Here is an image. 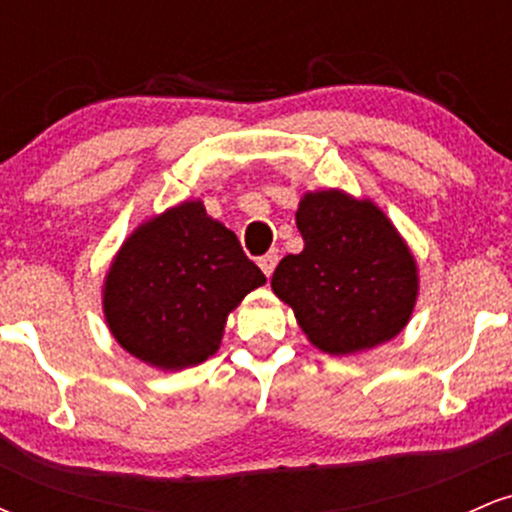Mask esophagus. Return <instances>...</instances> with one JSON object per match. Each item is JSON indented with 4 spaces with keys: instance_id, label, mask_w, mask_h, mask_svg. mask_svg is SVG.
Returning <instances> with one entry per match:
<instances>
[{
    "instance_id": "obj_1",
    "label": "esophagus",
    "mask_w": 512,
    "mask_h": 512,
    "mask_svg": "<svg viewBox=\"0 0 512 512\" xmlns=\"http://www.w3.org/2000/svg\"><path fill=\"white\" fill-rule=\"evenodd\" d=\"M276 262H279V252H276V250H269L267 255H262L260 262H257V264H260V269L264 272V276H267V279H269V276H272Z\"/></svg>"
}]
</instances>
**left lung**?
I'll return each mask as SVG.
<instances>
[{
	"label": "left lung",
	"instance_id": "obj_1",
	"mask_svg": "<svg viewBox=\"0 0 512 512\" xmlns=\"http://www.w3.org/2000/svg\"><path fill=\"white\" fill-rule=\"evenodd\" d=\"M305 240L274 269L272 289L317 349L332 356L373 349L404 330L416 303V262L368 199L308 192L296 211Z\"/></svg>",
	"mask_w": 512,
	"mask_h": 512
}]
</instances>
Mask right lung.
Here are the masks:
<instances>
[{
  "label": "right lung",
  "instance_id": "right-lung-1",
  "mask_svg": "<svg viewBox=\"0 0 512 512\" xmlns=\"http://www.w3.org/2000/svg\"><path fill=\"white\" fill-rule=\"evenodd\" d=\"M264 274L236 233L182 202L125 240L105 279L103 308L122 349L178 370L216 354L226 317Z\"/></svg>",
  "mask_w": 512,
  "mask_h": 512
}]
</instances>
